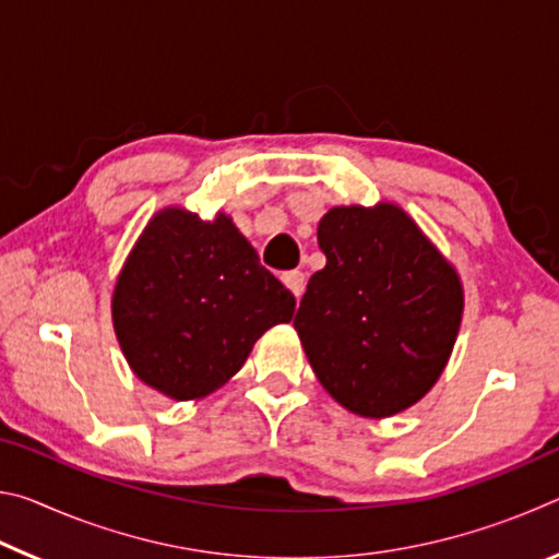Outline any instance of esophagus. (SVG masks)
Wrapping results in <instances>:
<instances>
[{"instance_id":"1","label":"esophagus","mask_w":559,"mask_h":559,"mask_svg":"<svg viewBox=\"0 0 559 559\" xmlns=\"http://www.w3.org/2000/svg\"><path fill=\"white\" fill-rule=\"evenodd\" d=\"M283 283H286V286L290 288V293H293V296H296V298H300L302 290H306V276H302L300 271L283 273Z\"/></svg>"}]
</instances>
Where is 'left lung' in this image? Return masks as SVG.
Returning <instances> with one entry per match:
<instances>
[{"mask_svg": "<svg viewBox=\"0 0 559 559\" xmlns=\"http://www.w3.org/2000/svg\"><path fill=\"white\" fill-rule=\"evenodd\" d=\"M325 269L308 281L293 325L320 384L347 412L409 409L447 367L463 286L396 204L333 206L318 224Z\"/></svg>", "mask_w": 559, "mask_h": 559, "instance_id": "obj_1", "label": "left lung"}]
</instances>
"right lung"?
Returning a JSON list of instances; mask_svg holds the SVG:
<instances>
[{
  "label": "right lung",
  "instance_id": "obj_1",
  "mask_svg": "<svg viewBox=\"0 0 559 559\" xmlns=\"http://www.w3.org/2000/svg\"><path fill=\"white\" fill-rule=\"evenodd\" d=\"M296 298L261 266L231 216L157 212L112 290V328L130 370L169 400H202L241 370Z\"/></svg>",
  "mask_w": 559,
  "mask_h": 559
}]
</instances>
